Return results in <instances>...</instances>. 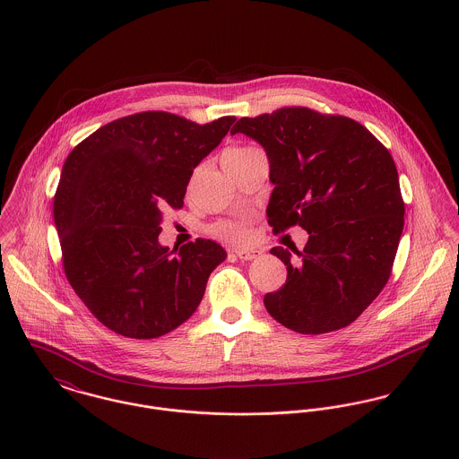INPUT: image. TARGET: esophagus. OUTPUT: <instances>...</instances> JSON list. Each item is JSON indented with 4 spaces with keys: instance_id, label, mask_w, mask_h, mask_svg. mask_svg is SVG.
I'll return each mask as SVG.
<instances>
[{
    "instance_id": "obj_1",
    "label": "esophagus",
    "mask_w": 459,
    "mask_h": 459,
    "mask_svg": "<svg viewBox=\"0 0 459 459\" xmlns=\"http://www.w3.org/2000/svg\"><path fill=\"white\" fill-rule=\"evenodd\" d=\"M233 253H235V256L240 258L242 262L256 260V258L262 255V251H258V249H235Z\"/></svg>"
}]
</instances>
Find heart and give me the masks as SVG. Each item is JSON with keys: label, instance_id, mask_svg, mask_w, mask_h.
Instances as JSON below:
<instances>
[{"label": "heart", "instance_id": "b5f03b06", "mask_svg": "<svg viewBox=\"0 0 459 459\" xmlns=\"http://www.w3.org/2000/svg\"><path fill=\"white\" fill-rule=\"evenodd\" d=\"M258 148H253V146H233L230 150H226L224 157L226 159H237V157H244L251 152H255ZM213 235L224 238V240H230V242H246L249 237H251V228H249V222L247 221H219L217 224H213L212 228Z\"/></svg>", "mask_w": 459, "mask_h": 459}]
</instances>
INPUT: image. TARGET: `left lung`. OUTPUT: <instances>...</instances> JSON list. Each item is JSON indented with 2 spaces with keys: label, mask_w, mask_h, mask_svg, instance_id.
<instances>
[{
  "label": "left lung",
  "mask_w": 459,
  "mask_h": 459,
  "mask_svg": "<svg viewBox=\"0 0 459 459\" xmlns=\"http://www.w3.org/2000/svg\"><path fill=\"white\" fill-rule=\"evenodd\" d=\"M231 132L256 139L268 155L273 233L297 224L309 233L304 251H270L288 275L264 295L266 311L300 333L350 325L387 284L403 233L393 155L359 122L302 106L244 117Z\"/></svg>",
  "instance_id": "left-lung-1"
}]
</instances>
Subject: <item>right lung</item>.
I'll list each match as a JSON object with an SVG mask.
<instances>
[{"instance_id": "1", "label": "right lung", "mask_w": 459, "mask_h": 459, "mask_svg": "<svg viewBox=\"0 0 459 459\" xmlns=\"http://www.w3.org/2000/svg\"><path fill=\"white\" fill-rule=\"evenodd\" d=\"M235 117L199 126L166 111L118 118L66 157L55 224L72 290L104 327L155 339L196 311L226 251L196 238L177 255L159 244L162 210L184 206L197 164Z\"/></svg>"}]
</instances>
